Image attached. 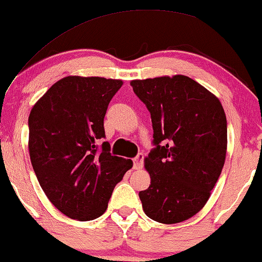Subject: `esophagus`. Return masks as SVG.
Here are the masks:
<instances>
[{"mask_svg":"<svg viewBox=\"0 0 262 262\" xmlns=\"http://www.w3.org/2000/svg\"><path fill=\"white\" fill-rule=\"evenodd\" d=\"M143 167V155L140 153L136 158H134V169H141Z\"/></svg>","mask_w":262,"mask_h":262,"instance_id":"obj_1","label":"esophagus"}]
</instances>
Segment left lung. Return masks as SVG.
I'll return each mask as SVG.
<instances>
[{"label": "left lung", "mask_w": 262, "mask_h": 262, "mask_svg": "<svg viewBox=\"0 0 262 262\" xmlns=\"http://www.w3.org/2000/svg\"><path fill=\"white\" fill-rule=\"evenodd\" d=\"M146 104L156 148L144 158L150 185L140 191L144 213L163 224L180 223L204 208L227 155V118L213 93L187 76L135 79Z\"/></svg>", "instance_id": "1"}]
</instances>
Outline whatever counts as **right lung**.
Wrapping results in <instances>:
<instances>
[{
  "label": "right lung",
  "mask_w": 262,
  "mask_h": 262,
  "mask_svg": "<svg viewBox=\"0 0 262 262\" xmlns=\"http://www.w3.org/2000/svg\"><path fill=\"white\" fill-rule=\"evenodd\" d=\"M121 79L69 76L34 104L29 156L51 204L72 220L92 221L107 208L114 187L132 168L131 159L110 155L104 116Z\"/></svg>",
  "instance_id": "obj_1"
}]
</instances>
